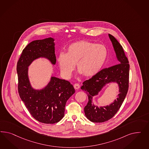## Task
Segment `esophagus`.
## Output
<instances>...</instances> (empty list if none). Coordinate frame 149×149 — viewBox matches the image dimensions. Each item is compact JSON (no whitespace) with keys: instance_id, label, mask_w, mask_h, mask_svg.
<instances>
[{"instance_id":"34e87169","label":"esophagus","mask_w":149,"mask_h":149,"mask_svg":"<svg viewBox=\"0 0 149 149\" xmlns=\"http://www.w3.org/2000/svg\"><path fill=\"white\" fill-rule=\"evenodd\" d=\"M74 87L75 89L78 90V89L80 88V85H79V84H75L74 85Z\"/></svg>"}]
</instances>
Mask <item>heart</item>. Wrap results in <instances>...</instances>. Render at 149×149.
Listing matches in <instances>:
<instances>
[{"label":"heart","instance_id":"1","mask_svg":"<svg viewBox=\"0 0 149 149\" xmlns=\"http://www.w3.org/2000/svg\"><path fill=\"white\" fill-rule=\"evenodd\" d=\"M107 54V49L102 44L79 41L69 45L65 54H59L57 61L61 72L65 77L71 75L75 64L77 70L84 76L93 77L103 65Z\"/></svg>","mask_w":149,"mask_h":149}]
</instances>
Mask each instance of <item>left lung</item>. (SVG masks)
I'll return each instance as SVG.
<instances>
[{"instance_id":"left-lung-1","label":"left lung","mask_w":149,"mask_h":149,"mask_svg":"<svg viewBox=\"0 0 149 149\" xmlns=\"http://www.w3.org/2000/svg\"><path fill=\"white\" fill-rule=\"evenodd\" d=\"M117 59V64L105 68L90 79L83 82L82 90L85 91L88 102L84 108L86 117L91 121L97 123L108 121L116 113L126 96L129 84V62L125 54L122 46L114 36L109 34ZM116 83L119 86V94L118 98L109 106L98 107L93 102V97L107 84Z\"/></svg>"}]
</instances>
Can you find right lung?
I'll list each match as a JSON object with an SVG mask.
<instances>
[{"label": "right lung", "mask_w": 149, "mask_h": 149, "mask_svg": "<svg viewBox=\"0 0 149 149\" xmlns=\"http://www.w3.org/2000/svg\"><path fill=\"white\" fill-rule=\"evenodd\" d=\"M54 40L48 38L33 41L23 49L17 64L19 97L32 116L46 124L55 123L62 119L67 101L75 93L69 81L56 77H51L48 84L40 90L33 88L31 84L28 67L34 60L44 58L52 65L56 64Z\"/></svg>", "instance_id": "add662e5"}]
</instances>
